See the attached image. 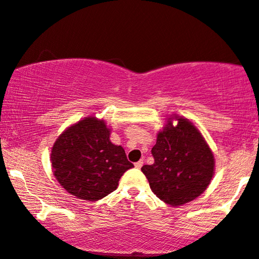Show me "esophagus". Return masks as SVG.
I'll use <instances>...</instances> for the list:
<instances>
[{"mask_svg": "<svg viewBox=\"0 0 259 259\" xmlns=\"http://www.w3.org/2000/svg\"><path fill=\"white\" fill-rule=\"evenodd\" d=\"M143 166V160H140V161L135 162V167L136 168H141Z\"/></svg>", "mask_w": 259, "mask_h": 259, "instance_id": "esophagus-1", "label": "esophagus"}]
</instances>
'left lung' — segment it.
Returning <instances> with one entry per match:
<instances>
[{
	"label": "left lung",
	"mask_w": 259,
	"mask_h": 259,
	"mask_svg": "<svg viewBox=\"0 0 259 259\" xmlns=\"http://www.w3.org/2000/svg\"><path fill=\"white\" fill-rule=\"evenodd\" d=\"M177 124L172 125V120ZM153 165L141 171L149 186L161 201L179 207L194 201L210 184L215 171V159L210 147L191 120L173 114L156 135L152 148Z\"/></svg>",
	"instance_id": "obj_1"
}]
</instances>
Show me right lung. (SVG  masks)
Returning a JSON list of instances; mask_svg holds the SVG:
<instances>
[{"label": "right lung", "instance_id": "add662e5", "mask_svg": "<svg viewBox=\"0 0 259 259\" xmlns=\"http://www.w3.org/2000/svg\"><path fill=\"white\" fill-rule=\"evenodd\" d=\"M110 135L105 120L90 116L71 124L55 141L52 172L70 195L84 201L104 198L117 189L124 172L134 167Z\"/></svg>", "mask_w": 259, "mask_h": 259}]
</instances>
